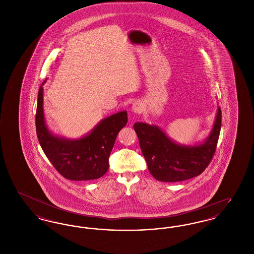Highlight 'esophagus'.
I'll list each match as a JSON object with an SVG mask.
<instances>
[{
  "instance_id": "esophagus-1",
  "label": "esophagus",
  "mask_w": 254,
  "mask_h": 254,
  "mask_svg": "<svg viewBox=\"0 0 254 254\" xmlns=\"http://www.w3.org/2000/svg\"><path fill=\"white\" fill-rule=\"evenodd\" d=\"M143 110V106L140 102H135L133 103L132 105V111L135 113H140Z\"/></svg>"
}]
</instances>
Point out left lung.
<instances>
[{"label":"left lung","mask_w":254,"mask_h":254,"mask_svg":"<svg viewBox=\"0 0 254 254\" xmlns=\"http://www.w3.org/2000/svg\"><path fill=\"white\" fill-rule=\"evenodd\" d=\"M222 112L218 108L212 131L202 145H179L156 126L135 123L134 130L151 175L162 182H180L200 175L214 156L221 130Z\"/></svg>","instance_id":"left-lung-1"}]
</instances>
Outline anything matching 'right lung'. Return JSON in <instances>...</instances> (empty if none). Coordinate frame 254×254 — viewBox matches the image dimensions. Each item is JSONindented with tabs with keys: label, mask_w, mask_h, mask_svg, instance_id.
I'll use <instances>...</instances> for the list:
<instances>
[{
	"label": "right lung",
	"mask_w": 254,
	"mask_h": 254,
	"mask_svg": "<svg viewBox=\"0 0 254 254\" xmlns=\"http://www.w3.org/2000/svg\"><path fill=\"white\" fill-rule=\"evenodd\" d=\"M127 123V111L113 114L79 140H66L49 132L43 110V87L38 93L36 132L46 156L62 176L72 181L102 177L109 168V158L116 137Z\"/></svg>",
	"instance_id": "1"
}]
</instances>
